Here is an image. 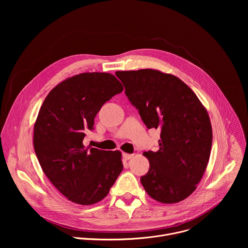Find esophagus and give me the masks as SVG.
<instances>
[{
	"mask_svg": "<svg viewBox=\"0 0 248 248\" xmlns=\"http://www.w3.org/2000/svg\"><path fill=\"white\" fill-rule=\"evenodd\" d=\"M123 157H124V159H125V160H129V159H131V158L133 157V154L124 153V154H123Z\"/></svg>",
	"mask_w": 248,
	"mask_h": 248,
	"instance_id": "34e87169",
	"label": "esophagus"
}]
</instances>
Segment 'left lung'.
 <instances>
[{
	"label": "left lung",
	"mask_w": 248,
	"mask_h": 248,
	"mask_svg": "<svg viewBox=\"0 0 248 248\" xmlns=\"http://www.w3.org/2000/svg\"><path fill=\"white\" fill-rule=\"evenodd\" d=\"M131 104L148 128H159L157 152H144L150 168L141 176L145 191L158 202L187 198L207 168L212 125L206 108L179 78L158 69L117 72Z\"/></svg>",
	"instance_id": "left-lung-1"
}]
</instances>
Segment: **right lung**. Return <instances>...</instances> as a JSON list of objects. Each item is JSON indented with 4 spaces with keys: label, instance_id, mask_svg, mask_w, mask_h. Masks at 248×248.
I'll return each mask as SVG.
<instances>
[{
    "label": "right lung",
    "instance_id": "obj_1",
    "mask_svg": "<svg viewBox=\"0 0 248 248\" xmlns=\"http://www.w3.org/2000/svg\"><path fill=\"white\" fill-rule=\"evenodd\" d=\"M123 90L111 74L83 73L56 85L41 106L33 128L34 150L43 172L69 201H101L124 169L121 151L83 145L104 103Z\"/></svg>",
    "mask_w": 248,
    "mask_h": 248
}]
</instances>
